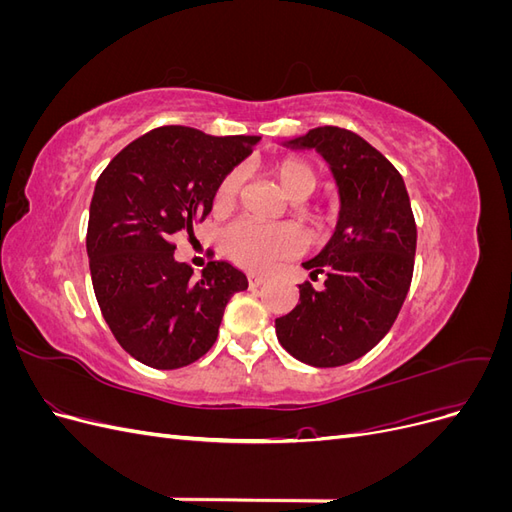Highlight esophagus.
I'll return each mask as SVG.
<instances>
[{
	"label": "esophagus",
	"instance_id": "obj_1",
	"mask_svg": "<svg viewBox=\"0 0 512 512\" xmlns=\"http://www.w3.org/2000/svg\"><path fill=\"white\" fill-rule=\"evenodd\" d=\"M247 282H250V286H252V288H256V286H260V284H265V282H267V275L250 273V275H247Z\"/></svg>",
	"mask_w": 512,
	"mask_h": 512
}]
</instances>
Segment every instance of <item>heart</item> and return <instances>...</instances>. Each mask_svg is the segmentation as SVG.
I'll return each instance as SVG.
<instances>
[{"label": "heart", "instance_id": "1", "mask_svg": "<svg viewBox=\"0 0 512 512\" xmlns=\"http://www.w3.org/2000/svg\"><path fill=\"white\" fill-rule=\"evenodd\" d=\"M271 175L280 185V190L290 200H303L316 190V173L301 158H284L271 168ZM243 183V173L239 168H232L222 177L213 194L215 209H230L237 203ZM303 245L301 232L290 226H262L252 220H241L230 226L224 235V247L228 256L239 262L241 267L252 271H267L275 262L299 254Z\"/></svg>", "mask_w": 512, "mask_h": 512}]
</instances>
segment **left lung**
Listing matches in <instances>:
<instances>
[{"label": "left lung", "instance_id": "left-lung-1", "mask_svg": "<svg viewBox=\"0 0 512 512\" xmlns=\"http://www.w3.org/2000/svg\"><path fill=\"white\" fill-rule=\"evenodd\" d=\"M316 149L339 192L331 241L303 267L322 288L299 286V303L275 320L277 339L294 359L339 367L361 359L389 333L412 282L416 224L397 168L365 138L322 126L286 141Z\"/></svg>", "mask_w": 512, "mask_h": 512}]
</instances>
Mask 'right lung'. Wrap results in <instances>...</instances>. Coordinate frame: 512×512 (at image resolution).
<instances>
[{
    "instance_id": "add662e5",
    "label": "right lung",
    "mask_w": 512,
    "mask_h": 512,
    "mask_svg": "<svg viewBox=\"0 0 512 512\" xmlns=\"http://www.w3.org/2000/svg\"><path fill=\"white\" fill-rule=\"evenodd\" d=\"M260 136L164 126L104 168L89 207L87 256L102 316L119 346L153 369H179L215 344L226 303L247 288L230 262L203 275L175 260V235L203 222L226 173Z\"/></svg>"
}]
</instances>
